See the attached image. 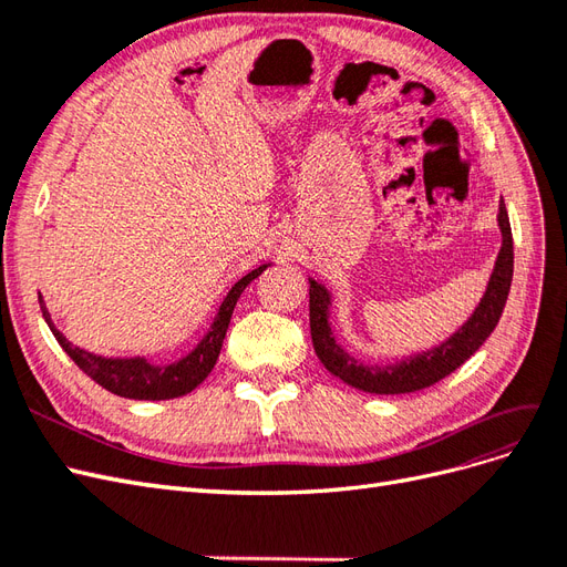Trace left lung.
I'll return each instance as SVG.
<instances>
[{
	"instance_id": "8db88e82",
	"label": "left lung",
	"mask_w": 567,
	"mask_h": 567,
	"mask_svg": "<svg viewBox=\"0 0 567 567\" xmlns=\"http://www.w3.org/2000/svg\"><path fill=\"white\" fill-rule=\"evenodd\" d=\"M502 231V248L494 260V269L483 298L475 305L473 315L463 321L458 329L433 348L411 352L398 362L371 364L350 354L340 346V340L331 323L333 293L321 281L310 277V331L312 346L321 364L329 369L342 383L371 394H404L431 388L444 375L456 371L466 359L483 346L499 323L504 305L513 281V236L504 198L499 200V215H496Z\"/></svg>"
}]
</instances>
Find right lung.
<instances>
[{"label": "right lung", "mask_w": 567, "mask_h": 567, "mask_svg": "<svg viewBox=\"0 0 567 567\" xmlns=\"http://www.w3.org/2000/svg\"><path fill=\"white\" fill-rule=\"evenodd\" d=\"M269 265L271 262L255 267L252 271L246 274V277L238 279L231 286L227 298L221 300L219 310L210 323V329L205 331V336L184 357L175 359V362H165V364L148 362V359L142 354L104 357V354H94L90 350H82V348L73 346V342L56 329L54 321H51V315L47 310L42 296H40V307H42L44 321L49 323V329L59 340L63 352L71 357L73 362L101 388H106L109 392L120 394V398H130V400H175V398H182V394H188L192 390H196L205 379H208V373L217 364L221 342H225L238 298H241L246 286L252 279L260 277V274Z\"/></svg>", "instance_id": "1"}]
</instances>
